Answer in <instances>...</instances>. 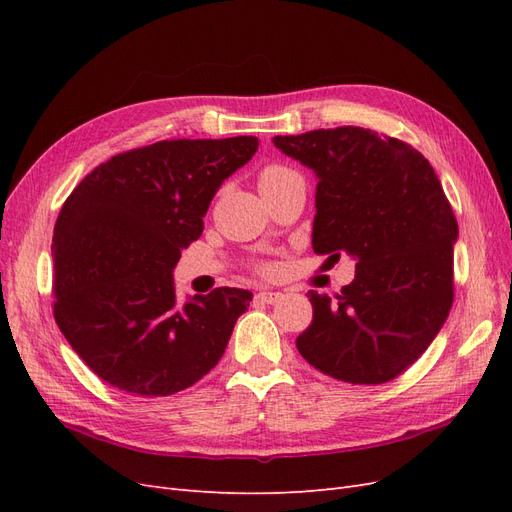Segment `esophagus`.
Here are the masks:
<instances>
[{"instance_id":"1","label":"esophagus","mask_w":512,"mask_h":512,"mask_svg":"<svg viewBox=\"0 0 512 512\" xmlns=\"http://www.w3.org/2000/svg\"><path fill=\"white\" fill-rule=\"evenodd\" d=\"M256 299L260 301V303H267V305H271V303H277L282 299V292H269V290H262V292H258L256 294Z\"/></svg>"}]
</instances>
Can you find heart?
Returning <instances> with one entry per match:
<instances>
[{
    "instance_id": "1",
    "label": "heart",
    "mask_w": 512,
    "mask_h": 512,
    "mask_svg": "<svg viewBox=\"0 0 512 512\" xmlns=\"http://www.w3.org/2000/svg\"><path fill=\"white\" fill-rule=\"evenodd\" d=\"M292 183H303V177L297 173V170L286 166V164H277V162L267 164V166H262L260 173H258V188H260L262 196L277 192L282 188H288V185H292ZM260 271L271 273L273 267L262 265Z\"/></svg>"
}]
</instances>
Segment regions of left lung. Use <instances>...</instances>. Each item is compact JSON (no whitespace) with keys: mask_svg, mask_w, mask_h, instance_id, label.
Masks as SVG:
<instances>
[{"mask_svg":"<svg viewBox=\"0 0 512 512\" xmlns=\"http://www.w3.org/2000/svg\"><path fill=\"white\" fill-rule=\"evenodd\" d=\"M273 145L318 177L314 252L356 260L335 299L309 290L314 318L297 337L301 356L350 384L397 378L453 305L459 228L438 175L408 143L356 126L275 136Z\"/></svg>","mask_w":512,"mask_h":512,"instance_id":"8db88e82","label":"left lung"}]
</instances>
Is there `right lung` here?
<instances>
[{"mask_svg":"<svg viewBox=\"0 0 512 512\" xmlns=\"http://www.w3.org/2000/svg\"><path fill=\"white\" fill-rule=\"evenodd\" d=\"M256 149V136L160 141L96 166L66 198L53 232V314L115 389L166 397L222 359L252 292L215 288L177 305L173 269L215 192Z\"/></svg>","mask_w":512,"mask_h":512,"instance_id":"1","label":"right lung"}]
</instances>
